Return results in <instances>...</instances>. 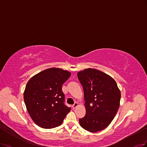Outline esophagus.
I'll return each instance as SVG.
<instances>
[{
	"label": "esophagus",
	"instance_id": "esophagus-1",
	"mask_svg": "<svg viewBox=\"0 0 147 147\" xmlns=\"http://www.w3.org/2000/svg\"><path fill=\"white\" fill-rule=\"evenodd\" d=\"M78 106V102H75L74 104L72 105V107H73V109H74V108H76Z\"/></svg>",
	"mask_w": 147,
	"mask_h": 147
}]
</instances>
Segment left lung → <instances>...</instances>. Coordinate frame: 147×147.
Segmentation results:
<instances>
[{
	"mask_svg": "<svg viewBox=\"0 0 147 147\" xmlns=\"http://www.w3.org/2000/svg\"><path fill=\"white\" fill-rule=\"evenodd\" d=\"M84 92L86 115L80 126L91 133L107 128L115 117L120 104L121 91L116 81L99 70L87 68L78 73Z\"/></svg>",
	"mask_w": 147,
	"mask_h": 147,
	"instance_id": "8db88e82",
	"label": "left lung"
}]
</instances>
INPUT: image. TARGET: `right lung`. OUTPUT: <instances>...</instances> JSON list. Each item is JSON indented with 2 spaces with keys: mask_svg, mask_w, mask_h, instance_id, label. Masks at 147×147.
I'll list each match as a JSON object with an SVG mask.
<instances>
[{
  "mask_svg": "<svg viewBox=\"0 0 147 147\" xmlns=\"http://www.w3.org/2000/svg\"><path fill=\"white\" fill-rule=\"evenodd\" d=\"M70 76L68 71L51 68L29 80L24 99L27 111L38 126L47 129L58 127L70 111L62 90Z\"/></svg>",
  "mask_w": 147,
  "mask_h": 147,
  "instance_id": "right-lung-1",
  "label": "right lung"
}]
</instances>
